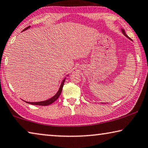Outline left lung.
I'll use <instances>...</instances> for the list:
<instances>
[{
	"mask_svg": "<svg viewBox=\"0 0 148 148\" xmlns=\"http://www.w3.org/2000/svg\"><path fill=\"white\" fill-rule=\"evenodd\" d=\"M121 31H122V32H123V34L124 35H125V36L126 37H128V38L129 39H131L130 38V37H128V36H127V35L126 34V33H125V30H124L123 29H121Z\"/></svg>",
	"mask_w": 148,
	"mask_h": 148,
	"instance_id": "1",
	"label": "left lung"
}]
</instances>
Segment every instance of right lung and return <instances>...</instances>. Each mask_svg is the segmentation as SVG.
I'll use <instances>...</instances> for the list:
<instances>
[{
    "instance_id": "add662e5",
    "label": "right lung",
    "mask_w": 148,
    "mask_h": 148,
    "mask_svg": "<svg viewBox=\"0 0 148 148\" xmlns=\"http://www.w3.org/2000/svg\"><path fill=\"white\" fill-rule=\"evenodd\" d=\"M29 27H30V26L25 27V29L23 30V31H25V30L27 29L28 28H29ZM65 79L66 78H64L62 80L61 85H60V88H59V90H58V92L56 93L55 95H54L53 97H51V99H49L46 101H39V102H27V101H25V102H26L27 103H29V104H32V105H41V106H47V105H49L52 104L53 102H55V101L57 100L58 97H59L60 93H61V92H62V88H63V86H64Z\"/></svg>"
}]
</instances>
